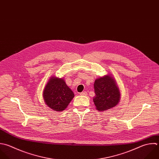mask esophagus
Returning a JSON list of instances; mask_svg holds the SVG:
<instances>
[{
  "label": "esophagus",
  "mask_w": 159,
  "mask_h": 159,
  "mask_svg": "<svg viewBox=\"0 0 159 159\" xmlns=\"http://www.w3.org/2000/svg\"><path fill=\"white\" fill-rule=\"evenodd\" d=\"M80 95H83V96H86L87 95V93L86 92H82L80 93Z\"/></svg>",
  "instance_id": "esophagus-1"
}]
</instances>
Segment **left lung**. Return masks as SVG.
Instances as JSON below:
<instances>
[{
  "instance_id": "8db88e82",
  "label": "left lung",
  "mask_w": 159,
  "mask_h": 159,
  "mask_svg": "<svg viewBox=\"0 0 159 159\" xmlns=\"http://www.w3.org/2000/svg\"><path fill=\"white\" fill-rule=\"evenodd\" d=\"M95 96L93 101L98 111L111 109L118 105L121 93L117 82L111 74L100 77L95 80Z\"/></svg>"
}]
</instances>
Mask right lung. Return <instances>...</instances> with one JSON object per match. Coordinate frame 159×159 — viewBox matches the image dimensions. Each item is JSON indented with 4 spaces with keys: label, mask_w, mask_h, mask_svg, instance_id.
Returning a JSON list of instances; mask_svg holds the SVG:
<instances>
[{
    "label": "right lung",
    "mask_w": 159,
    "mask_h": 159,
    "mask_svg": "<svg viewBox=\"0 0 159 159\" xmlns=\"http://www.w3.org/2000/svg\"><path fill=\"white\" fill-rule=\"evenodd\" d=\"M46 105L56 111H64L74 97V93L63 78L51 77L43 93Z\"/></svg>",
    "instance_id": "right-lung-1"
}]
</instances>
